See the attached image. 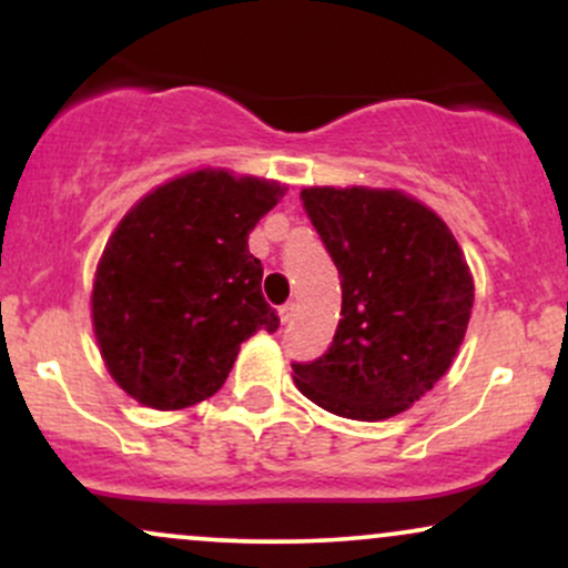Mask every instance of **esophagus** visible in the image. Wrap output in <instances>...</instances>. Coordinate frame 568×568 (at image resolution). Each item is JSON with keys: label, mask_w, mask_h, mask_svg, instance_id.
<instances>
[{"label": "esophagus", "mask_w": 568, "mask_h": 568, "mask_svg": "<svg viewBox=\"0 0 568 568\" xmlns=\"http://www.w3.org/2000/svg\"><path fill=\"white\" fill-rule=\"evenodd\" d=\"M293 315H296V302H285L283 306H280V321L288 323Z\"/></svg>", "instance_id": "34e87169"}]
</instances>
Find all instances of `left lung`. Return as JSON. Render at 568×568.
Listing matches in <instances>:
<instances>
[{
  "mask_svg": "<svg viewBox=\"0 0 568 568\" xmlns=\"http://www.w3.org/2000/svg\"><path fill=\"white\" fill-rule=\"evenodd\" d=\"M302 202L342 277V321L325 355L293 363V382L336 416L389 419L452 366L470 266L443 219L397 189L310 186Z\"/></svg>",
  "mask_w": 568,
  "mask_h": 568,
  "instance_id": "obj_1",
  "label": "left lung"
}]
</instances>
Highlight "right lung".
<instances>
[{
    "mask_svg": "<svg viewBox=\"0 0 568 568\" xmlns=\"http://www.w3.org/2000/svg\"><path fill=\"white\" fill-rule=\"evenodd\" d=\"M283 194L277 181L205 168L149 192L116 224L90 304L103 363L130 397L194 406L219 393L245 338L280 328L247 234Z\"/></svg>",
    "mask_w": 568,
    "mask_h": 568,
    "instance_id": "right-lung-1",
    "label": "right lung"
}]
</instances>
